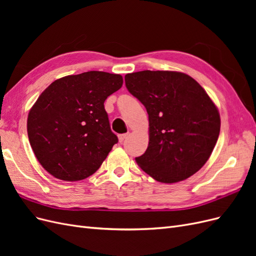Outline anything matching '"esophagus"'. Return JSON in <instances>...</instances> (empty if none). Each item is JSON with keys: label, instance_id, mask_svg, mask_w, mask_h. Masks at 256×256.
<instances>
[{"label": "esophagus", "instance_id": "obj_1", "mask_svg": "<svg viewBox=\"0 0 256 256\" xmlns=\"http://www.w3.org/2000/svg\"><path fill=\"white\" fill-rule=\"evenodd\" d=\"M128 136H129V134H120V136H118V140H120V143H122V142L125 141L126 138H128Z\"/></svg>", "mask_w": 256, "mask_h": 256}]
</instances>
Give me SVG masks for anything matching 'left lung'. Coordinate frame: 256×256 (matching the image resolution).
<instances>
[{"mask_svg": "<svg viewBox=\"0 0 256 256\" xmlns=\"http://www.w3.org/2000/svg\"><path fill=\"white\" fill-rule=\"evenodd\" d=\"M126 88L148 114L150 143L136 161L154 180L173 184L202 168L220 134L218 109L190 76L143 70L125 76Z\"/></svg>", "mask_w": 256, "mask_h": 256, "instance_id": "8db88e82", "label": "left lung"}]
</instances>
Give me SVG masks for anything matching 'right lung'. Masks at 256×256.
Masks as SVG:
<instances>
[{"mask_svg": "<svg viewBox=\"0 0 256 256\" xmlns=\"http://www.w3.org/2000/svg\"><path fill=\"white\" fill-rule=\"evenodd\" d=\"M122 85L120 74L88 72L56 80L42 92L28 116V136L46 171L66 182L97 171L118 142L104 104Z\"/></svg>", "mask_w": 256, "mask_h": 256, "instance_id": "right-lung-1", "label": "right lung"}]
</instances>
